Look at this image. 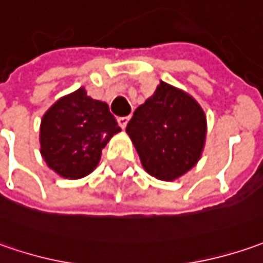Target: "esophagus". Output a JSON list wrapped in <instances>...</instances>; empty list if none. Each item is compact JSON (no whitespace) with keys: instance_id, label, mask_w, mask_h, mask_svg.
<instances>
[{"instance_id":"esophagus-1","label":"esophagus","mask_w":263,"mask_h":263,"mask_svg":"<svg viewBox=\"0 0 263 263\" xmlns=\"http://www.w3.org/2000/svg\"><path fill=\"white\" fill-rule=\"evenodd\" d=\"M128 122H129V118H128V116H122V118H118V123H119V126H121L122 129H125V128H126Z\"/></svg>"}]
</instances>
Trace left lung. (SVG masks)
Masks as SVG:
<instances>
[{
  "mask_svg": "<svg viewBox=\"0 0 263 263\" xmlns=\"http://www.w3.org/2000/svg\"><path fill=\"white\" fill-rule=\"evenodd\" d=\"M144 170L172 182L196 166L205 147L206 115L195 97L160 81L126 125Z\"/></svg>",
  "mask_w": 263,
  "mask_h": 263,
  "instance_id": "8db88e82",
  "label": "left lung"
}]
</instances>
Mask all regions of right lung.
<instances>
[{
    "label": "right lung",
    "mask_w": 263,
    "mask_h": 263,
    "mask_svg": "<svg viewBox=\"0 0 263 263\" xmlns=\"http://www.w3.org/2000/svg\"><path fill=\"white\" fill-rule=\"evenodd\" d=\"M121 132L109 106L87 96L84 87L62 96L41 121V154L64 179H81L99 164L102 149Z\"/></svg>",
    "instance_id": "1"
}]
</instances>
